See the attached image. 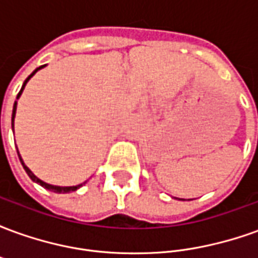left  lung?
<instances>
[{"mask_svg": "<svg viewBox=\"0 0 258 258\" xmlns=\"http://www.w3.org/2000/svg\"><path fill=\"white\" fill-rule=\"evenodd\" d=\"M179 200H181V199H179Z\"/></svg>", "mask_w": 258, "mask_h": 258, "instance_id": "obj_1", "label": "left lung"}]
</instances>
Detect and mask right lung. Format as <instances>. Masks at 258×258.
<instances>
[{
  "instance_id": "right-lung-1",
  "label": "right lung",
  "mask_w": 258,
  "mask_h": 258,
  "mask_svg": "<svg viewBox=\"0 0 258 258\" xmlns=\"http://www.w3.org/2000/svg\"><path fill=\"white\" fill-rule=\"evenodd\" d=\"M45 66H47V64H42V66H40V68H37L36 70H34V72H33V73H31L30 76H29V77H27V79L25 80V83H23V85H22V90L19 91V94H18V96H16V99H19V98H20V95H22V92H23V90H25L26 84H27V81H29V80H30L31 77H33V76H34V74H36L37 72H38V70H40V69L45 68ZM16 106H18V101H15L14 110H12V130H14V121H15V114H16ZM18 156H19L20 163H22V166H23V168H25V171H26V173H27V175L30 177L31 181H33V182H36V184L41 185L42 188H45V189L52 190V192H55V194H69V192H73V190H77L80 188V186H83V185H84L85 182H87V181H85V182H83V184L76 185V186H58V185L47 184V182H44L42 179H40V178H38V177H36L34 174L31 173V170L29 167H27V166H26L25 162H23V159H22V156H20L19 152H18Z\"/></svg>"
}]
</instances>
